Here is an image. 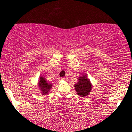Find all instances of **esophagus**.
Instances as JSON below:
<instances>
[{"label":"esophagus","mask_w":132,"mask_h":132,"mask_svg":"<svg viewBox=\"0 0 132 132\" xmlns=\"http://www.w3.org/2000/svg\"><path fill=\"white\" fill-rule=\"evenodd\" d=\"M61 79L62 80H66V78H65V77H61Z\"/></svg>","instance_id":"34e87169"}]
</instances>
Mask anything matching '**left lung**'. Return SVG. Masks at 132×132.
<instances>
[{"label":"left lung","mask_w":132,"mask_h":132,"mask_svg":"<svg viewBox=\"0 0 132 132\" xmlns=\"http://www.w3.org/2000/svg\"><path fill=\"white\" fill-rule=\"evenodd\" d=\"M93 85L90 81L89 78L88 77L87 74H81L78 78V81L75 83L74 88L78 96L80 97H86L89 94L92 89Z\"/></svg>","instance_id":"left-lung-1"}]
</instances>
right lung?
Returning a JSON list of instances; mask_svg holds the SVG:
<instances>
[{
  "label": "right lung",
  "instance_id": "1",
  "mask_svg": "<svg viewBox=\"0 0 132 132\" xmlns=\"http://www.w3.org/2000/svg\"><path fill=\"white\" fill-rule=\"evenodd\" d=\"M38 86L41 94L43 95H47L49 94L50 91L52 88L53 83L48 82L44 77L41 76L38 80Z\"/></svg>",
  "mask_w": 132,
  "mask_h": 132
}]
</instances>
